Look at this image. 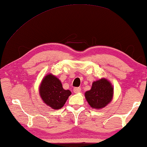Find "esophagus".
I'll return each mask as SVG.
<instances>
[{
	"label": "esophagus",
	"instance_id": "1",
	"mask_svg": "<svg viewBox=\"0 0 147 147\" xmlns=\"http://www.w3.org/2000/svg\"><path fill=\"white\" fill-rule=\"evenodd\" d=\"M74 92H75L76 94H78L81 92V88H75L74 89Z\"/></svg>",
	"mask_w": 147,
	"mask_h": 147
}]
</instances>
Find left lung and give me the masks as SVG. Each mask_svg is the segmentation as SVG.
Segmentation results:
<instances>
[{
    "label": "left lung",
    "mask_w": 147,
    "mask_h": 147,
    "mask_svg": "<svg viewBox=\"0 0 147 147\" xmlns=\"http://www.w3.org/2000/svg\"><path fill=\"white\" fill-rule=\"evenodd\" d=\"M114 88L110 81L102 78L92 83L91 89L85 92L88 103L94 109H102L111 102Z\"/></svg>",
    "instance_id": "obj_1"
}]
</instances>
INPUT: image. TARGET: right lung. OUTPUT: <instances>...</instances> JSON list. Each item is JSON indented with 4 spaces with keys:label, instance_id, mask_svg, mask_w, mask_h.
Here are the masks:
<instances>
[{
    "label": "right lung",
    "instance_id": "obj_1",
    "mask_svg": "<svg viewBox=\"0 0 147 147\" xmlns=\"http://www.w3.org/2000/svg\"><path fill=\"white\" fill-rule=\"evenodd\" d=\"M39 92L44 103L54 110L63 107L71 94L69 90L63 89L61 81L52 74H48L43 78Z\"/></svg>",
    "mask_w": 147,
    "mask_h": 147
}]
</instances>
